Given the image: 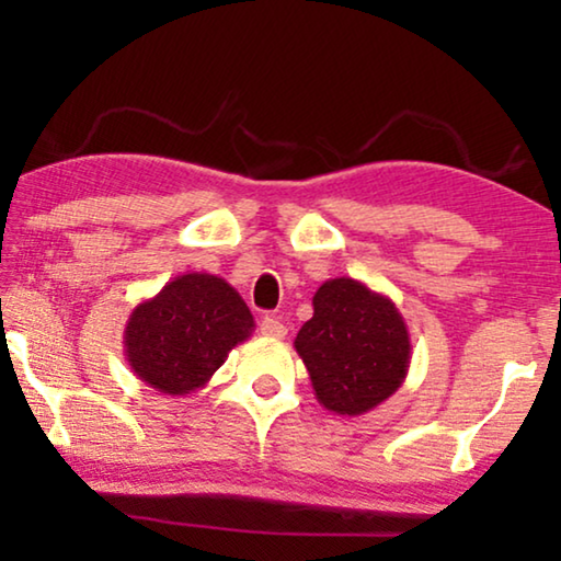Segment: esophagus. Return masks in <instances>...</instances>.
<instances>
[{
    "instance_id": "1",
    "label": "esophagus",
    "mask_w": 561,
    "mask_h": 561,
    "mask_svg": "<svg viewBox=\"0 0 561 561\" xmlns=\"http://www.w3.org/2000/svg\"><path fill=\"white\" fill-rule=\"evenodd\" d=\"M260 334L271 336V340H283V336L288 334V329H286V324H283L280 319L265 317L263 321H260Z\"/></svg>"
}]
</instances>
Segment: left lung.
<instances>
[{"instance_id": "1", "label": "left lung", "mask_w": 561, "mask_h": 561, "mask_svg": "<svg viewBox=\"0 0 561 561\" xmlns=\"http://www.w3.org/2000/svg\"><path fill=\"white\" fill-rule=\"evenodd\" d=\"M294 347L317 401L340 416H363L388 401L411 365V334L396 304L344 275L313 294V317Z\"/></svg>"}]
</instances>
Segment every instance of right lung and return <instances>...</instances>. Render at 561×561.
Segmentation results:
<instances>
[{"instance_id": "1", "label": "right lung", "mask_w": 561, "mask_h": 561, "mask_svg": "<svg viewBox=\"0 0 561 561\" xmlns=\"http://www.w3.org/2000/svg\"><path fill=\"white\" fill-rule=\"evenodd\" d=\"M252 332L255 319L248 304L225 278L183 273L129 313L125 357L150 388L191 396Z\"/></svg>"}]
</instances>
